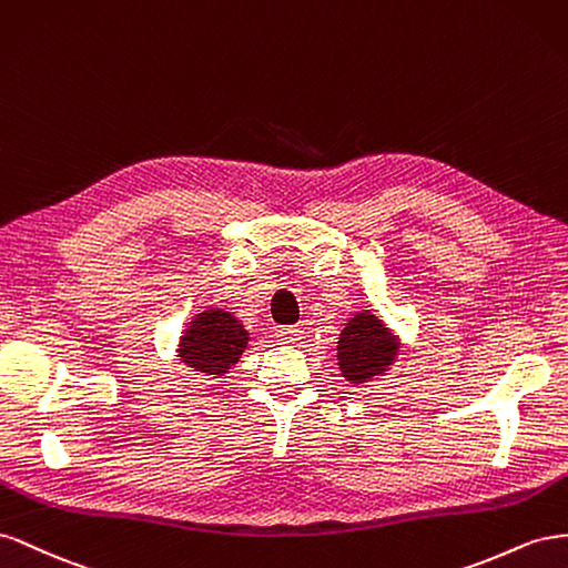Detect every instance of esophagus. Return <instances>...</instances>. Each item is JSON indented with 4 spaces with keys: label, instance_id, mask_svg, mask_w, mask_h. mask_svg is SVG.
<instances>
[{
    "label": "esophagus",
    "instance_id": "34e87169",
    "mask_svg": "<svg viewBox=\"0 0 568 568\" xmlns=\"http://www.w3.org/2000/svg\"><path fill=\"white\" fill-rule=\"evenodd\" d=\"M275 337H278L281 343H297V339L302 337V331L297 326H281L278 331H275Z\"/></svg>",
    "mask_w": 568,
    "mask_h": 568
}]
</instances>
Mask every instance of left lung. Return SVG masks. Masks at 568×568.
Listing matches in <instances>:
<instances>
[{
	"mask_svg": "<svg viewBox=\"0 0 568 568\" xmlns=\"http://www.w3.org/2000/svg\"><path fill=\"white\" fill-rule=\"evenodd\" d=\"M397 352V335L387 331L385 323L366 310L354 314L339 333L337 366L349 383L364 385L376 376H383L393 366Z\"/></svg>",
	"mask_w": 568,
	"mask_h": 568,
	"instance_id": "left-lung-1",
	"label": "left lung"
}]
</instances>
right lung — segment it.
<instances>
[{"label":"right lung","mask_w":568,"mask_h":568,"mask_svg":"<svg viewBox=\"0 0 568 568\" xmlns=\"http://www.w3.org/2000/svg\"><path fill=\"white\" fill-rule=\"evenodd\" d=\"M250 333L245 326L223 310H206L190 321L181 335L178 356L202 376H223L237 364L240 354L247 349Z\"/></svg>","instance_id":"1"}]
</instances>
